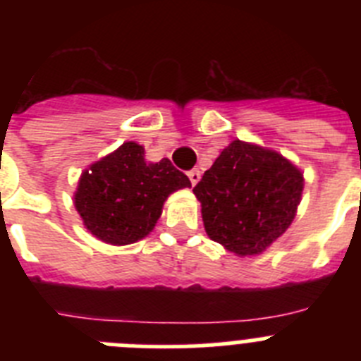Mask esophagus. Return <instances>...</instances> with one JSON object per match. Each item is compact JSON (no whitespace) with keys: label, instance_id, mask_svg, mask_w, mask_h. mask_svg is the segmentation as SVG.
<instances>
[{"label":"esophagus","instance_id":"esophagus-1","mask_svg":"<svg viewBox=\"0 0 361 361\" xmlns=\"http://www.w3.org/2000/svg\"><path fill=\"white\" fill-rule=\"evenodd\" d=\"M188 177H190L191 184L195 186V184L200 180V170H199V168H193V170H191V171H188Z\"/></svg>","mask_w":361,"mask_h":361}]
</instances>
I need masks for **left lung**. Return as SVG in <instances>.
Returning a JSON list of instances; mask_svg holds the SVG:
<instances>
[{
  "label": "left lung",
  "mask_w": 361,
  "mask_h": 361,
  "mask_svg": "<svg viewBox=\"0 0 361 361\" xmlns=\"http://www.w3.org/2000/svg\"><path fill=\"white\" fill-rule=\"evenodd\" d=\"M302 171L279 152L244 141L222 149L193 188L206 233L238 257L266 251L296 215Z\"/></svg>",
  "instance_id": "8db88e82"
}]
</instances>
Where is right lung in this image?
<instances>
[{"mask_svg": "<svg viewBox=\"0 0 361 361\" xmlns=\"http://www.w3.org/2000/svg\"><path fill=\"white\" fill-rule=\"evenodd\" d=\"M190 186L170 159L146 162L145 148L128 141L82 171L73 204L95 238L126 245L155 228L170 193Z\"/></svg>", "mask_w": 361, "mask_h": 361, "instance_id": "right-lung-1", "label": "right lung"}]
</instances>
